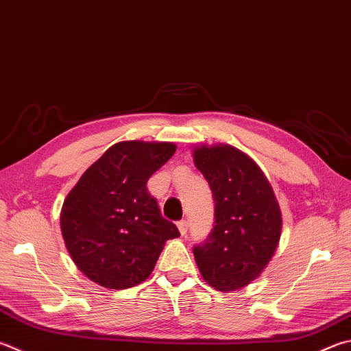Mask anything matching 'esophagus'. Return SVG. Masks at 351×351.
<instances>
[{"label": "esophagus", "mask_w": 351, "mask_h": 351, "mask_svg": "<svg viewBox=\"0 0 351 351\" xmlns=\"http://www.w3.org/2000/svg\"><path fill=\"white\" fill-rule=\"evenodd\" d=\"M178 228H180L181 234H186V233H187V228H189L187 221H186V219H182V221L178 222Z\"/></svg>", "instance_id": "obj_1"}]
</instances>
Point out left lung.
<instances>
[{
    "label": "left lung",
    "mask_w": 351,
    "mask_h": 351,
    "mask_svg": "<svg viewBox=\"0 0 351 351\" xmlns=\"http://www.w3.org/2000/svg\"><path fill=\"white\" fill-rule=\"evenodd\" d=\"M193 161L215 201L212 232L193 247L197 269L215 289L238 290L254 281L275 253L281 210L261 169L232 145L196 147Z\"/></svg>",
    "instance_id": "left-lung-1"
}]
</instances>
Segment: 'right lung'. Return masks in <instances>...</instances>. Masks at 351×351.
Wrapping results in <instances>:
<instances>
[{
	"mask_svg": "<svg viewBox=\"0 0 351 351\" xmlns=\"http://www.w3.org/2000/svg\"><path fill=\"white\" fill-rule=\"evenodd\" d=\"M175 152L171 143H118L70 190L61 210L62 238L93 282L113 290L141 284L165 241L180 237L147 190L149 178Z\"/></svg>",
	"mask_w": 351,
	"mask_h": 351,
	"instance_id": "1",
	"label": "right lung"
}]
</instances>
